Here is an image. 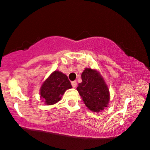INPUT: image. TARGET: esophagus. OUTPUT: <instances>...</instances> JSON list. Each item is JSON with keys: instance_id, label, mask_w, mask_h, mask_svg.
Wrapping results in <instances>:
<instances>
[{"instance_id": "1", "label": "esophagus", "mask_w": 150, "mask_h": 150, "mask_svg": "<svg viewBox=\"0 0 150 150\" xmlns=\"http://www.w3.org/2000/svg\"><path fill=\"white\" fill-rule=\"evenodd\" d=\"M72 84V86H73V87H74V88H75V87H77V82L76 81H73V82H71Z\"/></svg>"}]
</instances>
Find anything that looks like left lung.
<instances>
[{"instance_id":"1","label":"left lung","mask_w":150,"mask_h":150,"mask_svg":"<svg viewBox=\"0 0 150 150\" xmlns=\"http://www.w3.org/2000/svg\"><path fill=\"white\" fill-rule=\"evenodd\" d=\"M82 82L77 90L85 106L94 112H101L109 103V89L101 75L97 70L85 68L82 72Z\"/></svg>"}]
</instances>
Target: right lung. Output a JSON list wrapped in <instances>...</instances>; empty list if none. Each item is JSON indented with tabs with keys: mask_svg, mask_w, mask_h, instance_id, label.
I'll return each mask as SVG.
<instances>
[{
	"mask_svg": "<svg viewBox=\"0 0 150 150\" xmlns=\"http://www.w3.org/2000/svg\"><path fill=\"white\" fill-rule=\"evenodd\" d=\"M70 88H72V85L67 75L56 70L42 84L40 97L45 104H54L61 100L65 91Z\"/></svg>",
	"mask_w": 150,
	"mask_h": 150,
	"instance_id": "right-lung-1",
	"label": "right lung"
}]
</instances>
